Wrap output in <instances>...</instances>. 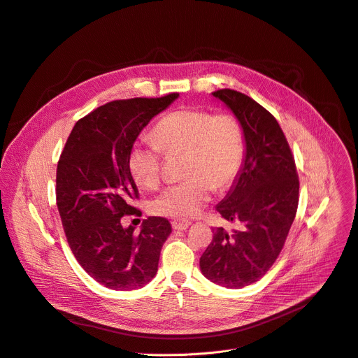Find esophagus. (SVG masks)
Listing matches in <instances>:
<instances>
[{
    "label": "esophagus",
    "instance_id": "esophagus-1",
    "mask_svg": "<svg viewBox=\"0 0 358 358\" xmlns=\"http://www.w3.org/2000/svg\"><path fill=\"white\" fill-rule=\"evenodd\" d=\"M171 224H173V229H176V230H185V229H188V226L192 224V222H188V220H173L171 222Z\"/></svg>",
    "mask_w": 358,
    "mask_h": 358
}]
</instances>
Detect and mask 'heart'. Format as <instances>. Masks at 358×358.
I'll return each mask as SVG.
<instances>
[{
	"instance_id": "b5f03b06",
	"label": "heart",
	"mask_w": 358,
	"mask_h": 358,
	"mask_svg": "<svg viewBox=\"0 0 358 358\" xmlns=\"http://www.w3.org/2000/svg\"><path fill=\"white\" fill-rule=\"evenodd\" d=\"M154 139L142 138L129 151L128 166L138 185L154 189L161 182L162 151L184 154L185 181L165 188L151 201L157 216L194 217L210 201L214 188L223 189L239 173L245 142L243 131L230 113L182 109L164 116L154 129Z\"/></svg>"
}]
</instances>
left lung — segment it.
<instances>
[{"label":"left lung","mask_w":358,"mask_h":358,"mask_svg":"<svg viewBox=\"0 0 358 358\" xmlns=\"http://www.w3.org/2000/svg\"><path fill=\"white\" fill-rule=\"evenodd\" d=\"M239 121L245 157L227 196L216 206L237 230H213L200 269L213 283L241 289L264 276L279 256L294 223L299 180L295 161L276 119L246 94L213 92Z\"/></svg>","instance_id":"1"}]
</instances>
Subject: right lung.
<instances>
[{
    "label": "right lung",
    "instance_id": "obj_1",
    "mask_svg": "<svg viewBox=\"0 0 358 358\" xmlns=\"http://www.w3.org/2000/svg\"><path fill=\"white\" fill-rule=\"evenodd\" d=\"M177 98L170 93L99 106L79 119L60 155L56 199L69 246L87 275L109 289L142 288L157 275L170 222L148 217L135 234L121 217L141 214L132 206L138 188L129 151L151 119Z\"/></svg>",
    "mask_w": 358,
    "mask_h": 358
}]
</instances>
